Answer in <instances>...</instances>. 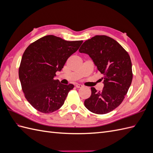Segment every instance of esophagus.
Wrapping results in <instances>:
<instances>
[{
    "label": "esophagus",
    "instance_id": "1",
    "mask_svg": "<svg viewBox=\"0 0 153 153\" xmlns=\"http://www.w3.org/2000/svg\"><path fill=\"white\" fill-rule=\"evenodd\" d=\"M76 87H77V88H81V87H82L83 86H82V85H81V84H76Z\"/></svg>",
    "mask_w": 153,
    "mask_h": 153
}]
</instances>
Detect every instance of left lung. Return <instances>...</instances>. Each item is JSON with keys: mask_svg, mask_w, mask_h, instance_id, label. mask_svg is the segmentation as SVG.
I'll return each instance as SVG.
<instances>
[{"mask_svg": "<svg viewBox=\"0 0 153 153\" xmlns=\"http://www.w3.org/2000/svg\"><path fill=\"white\" fill-rule=\"evenodd\" d=\"M79 52L89 55L103 76V90L98 92L91 87V96L85 100V106L94 114H107L122 103L131 85L130 57L118 42L106 36H95L85 41Z\"/></svg>", "mask_w": 153, "mask_h": 153, "instance_id": "1", "label": "left lung"}]
</instances>
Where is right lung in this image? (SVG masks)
Instances as JSON below:
<instances>
[{
	"label": "right lung",
	"mask_w": 153,
	"mask_h": 153,
	"mask_svg": "<svg viewBox=\"0 0 153 153\" xmlns=\"http://www.w3.org/2000/svg\"><path fill=\"white\" fill-rule=\"evenodd\" d=\"M83 41H68L53 35L45 36L30 44L23 54L19 78L29 103L39 112L52 113L63 105L73 84L54 80L67 59L76 52Z\"/></svg>",
	"instance_id": "obj_1"
}]
</instances>
